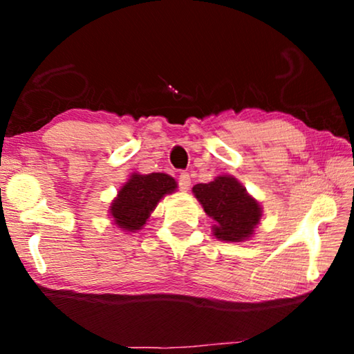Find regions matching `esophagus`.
Wrapping results in <instances>:
<instances>
[{
  "label": "esophagus",
  "instance_id": "esophagus-1",
  "mask_svg": "<svg viewBox=\"0 0 354 354\" xmlns=\"http://www.w3.org/2000/svg\"><path fill=\"white\" fill-rule=\"evenodd\" d=\"M177 182H178V187H180V190H188L192 185V178H190V174L188 172H180L177 177Z\"/></svg>",
  "mask_w": 354,
  "mask_h": 354
}]
</instances>
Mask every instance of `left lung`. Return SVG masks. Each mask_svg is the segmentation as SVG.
Masks as SVG:
<instances>
[{
    "label": "left lung",
    "mask_w": 354,
    "mask_h": 354,
    "mask_svg": "<svg viewBox=\"0 0 354 354\" xmlns=\"http://www.w3.org/2000/svg\"><path fill=\"white\" fill-rule=\"evenodd\" d=\"M193 193L206 214L216 221L212 229L217 239L241 241L253 235L261 219V207L234 177L222 176L209 183H198Z\"/></svg>",
    "instance_id": "left-lung-1"
}]
</instances>
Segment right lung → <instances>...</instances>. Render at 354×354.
I'll use <instances>...</instances> for the list:
<instances>
[{"instance_id": "right-lung-1", "label": "right lung", "mask_w": 354, "mask_h": 354, "mask_svg": "<svg viewBox=\"0 0 354 354\" xmlns=\"http://www.w3.org/2000/svg\"><path fill=\"white\" fill-rule=\"evenodd\" d=\"M176 188V180L167 174L153 172L148 176L133 174L130 180L120 188L118 198L111 205L114 222L124 230H140L159 200Z\"/></svg>"}]
</instances>
